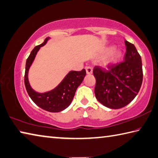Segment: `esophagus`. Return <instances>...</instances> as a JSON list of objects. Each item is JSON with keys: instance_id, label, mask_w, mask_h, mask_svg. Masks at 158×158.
I'll return each instance as SVG.
<instances>
[{"instance_id": "esophagus-1", "label": "esophagus", "mask_w": 158, "mask_h": 158, "mask_svg": "<svg viewBox=\"0 0 158 158\" xmlns=\"http://www.w3.org/2000/svg\"><path fill=\"white\" fill-rule=\"evenodd\" d=\"M85 70H86V73L88 74H90L93 73V69H92V68L90 66L85 67Z\"/></svg>"}]
</instances>
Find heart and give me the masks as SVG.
Masks as SVG:
<instances>
[{
    "label": "heart",
    "mask_w": 158,
    "mask_h": 158,
    "mask_svg": "<svg viewBox=\"0 0 158 158\" xmlns=\"http://www.w3.org/2000/svg\"><path fill=\"white\" fill-rule=\"evenodd\" d=\"M114 47H109L107 49H106L105 53L108 54L110 53L112 51V52L110 54V56H108L106 59H104V61H103V66L104 68H110L113 65H115L117 62H118L119 59L121 57L122 53L119 50H114Z\"/></svg>",
    "instance_id": "heart-1"
}]
</instances>
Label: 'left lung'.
Masks as SVG:
<instances>
[{"mask_svg": "<svg viewBox=\"0 0 158 158\" xmlns=\"http://www.w3.org/2000/svg\"><path fill=\"white\" fill-rule=\"evenodd\" d=\"M127 52L124 61L105 70L95 66L94 94L104 106L118 109L126 106L137 96L143 79L142 59L133 44L126 41Z\"/></svg>", "mask_w": 158, "mask_h": 158, "instance_id": "8db88e82", "label": "left lung"}]
</instances>
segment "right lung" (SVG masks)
Returning a JSON list of instances; mask_svg holds the SVG:
<instances>
[{
  "label": "right lung",
  "instance_id": "right-lung-1",
  "mask_svg": "<svg viewBox=\"0 0 158 158\" xmlns=\"http://www.w3.org/2000/svg\"><path fill=\"white\" fill-rule=\"evenodd\" d=\"M50 39V37L45 39L43 44L34 48L28 56L25 65V85L30 97L39 107L51 113H59L70 105L77 89L82 83L86 72L85 69L81 71L71 70L52 90L45 93H38L34 90L28 79L29 70L40 48L44 46Z\"/></svg>",
  "mask_w": 158,
  "mask_h": 158
}]
</instances>
